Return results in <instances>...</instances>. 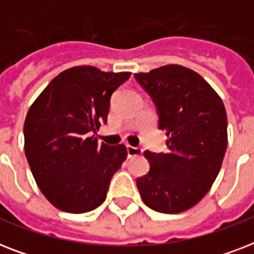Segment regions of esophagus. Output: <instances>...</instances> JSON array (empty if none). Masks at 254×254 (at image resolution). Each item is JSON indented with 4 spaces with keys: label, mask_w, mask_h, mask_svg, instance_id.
Returning a JSON list of instances; mask_svg holds the SVG:
<instances>
[{
    "label": "esophagus",
    "mask_w": 254,
    "mask_h": 254,
    "mask_svg": "<svg viewBox=\"0 0 254 254\" xmlns=\"http://www.w3.org/2000/svg\"><path fill=\"white\" fill-rule=\"evenodd\" d=\"M127 157L129 158H133V157H137V155L142 154V149L137 146H130V145H127Z\"/></svg>",
    "instance_id": "obj_1"
}]
</instances>
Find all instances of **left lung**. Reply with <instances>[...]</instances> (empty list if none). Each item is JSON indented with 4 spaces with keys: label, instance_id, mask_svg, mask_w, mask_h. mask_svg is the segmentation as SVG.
<instances>
[{
    "label": "left lung",
    "instance_id": "left-lung-1",
    "mask_svg": "<svg viewBox=\"0 0 254 254\" xmlns=\"http://www.w3.org/2000/svg\"><path fill=\"white\" fill-rule=\"evenodd\" d=\"M134 77L157 107L158 127L167 135V153H143L150 170L137 179V189L157 212L187 211L220 171L228 143L224 104L199 73L183 65H163Z\"/></svg>",
    "mask_w": 254,
    "mask_h": 254
}]
</instances>
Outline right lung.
I'll use <instances>...</instances> for the list:
<instances>
[{
    "instance_id": "obj_1",
    "label": "right lung",
    "mask_w": 254,
    "mask_h": 254,
    "mask_svg": "<svg viewBox=\"0 0 254 254\" xmlns=\"http://www.w3.org/2000/svg\"><path fill=\"white\" fill-rule=\"evenodd\" d=\"M130 72L72 67L54 77L30 107L23 127L25 154L46 199L69 213L101 205L127 159L124 145L99 143L92 133L107 123L112 93Z\"/></svg>"
}]
</instances>
